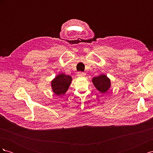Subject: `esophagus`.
<instances>
[{"mask_svg":"<svg viewBox=\"0 0 153 153\" xmlns=\"http://www.w3.org/2000/svg\"><path fill=\"white\" fill-rule=\"evenodd\" d=\"M78 76H85L86 74L84 72H78Z\"/></svg>","mask_w":153,"mask_h":153,"instance_id":"34e87169","label":"esophagus"}]
</instances>
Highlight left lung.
I'll use <instances>...</instances> for the list:
<instances>
[{
  "label": "left lung",
  "mask_w": 153,
  "mask_h": 153,
  "mask_svg": "<svg viewBox=\"0 0 153 153\" xmlns=\"http://www.w3.org/2000/svg\"><path fill=\"white\" fill-rule=\"evenodd\" d=\"M94 87L101 93H105L111 87V82L107 76L102 74L98 76L94 77L92 79Z\"/></svg>",
  "instance_id": "1"
}]
</instances>
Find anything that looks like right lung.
Returning a JSON list of instances; mask_svg holds the SVG:
<instances>
[{
  "label": "right lung",
  "mask_w": 153,
  "mask_h": 153,
  "mask_svg": "<svg viewBox=\"0 0 153 153\" xmlns=\"http://www.w3.org/2000/svg\"><path fill=\"white\" fill-rule=\"evenodd\" d=\"M72 82L71 76L61 73L57 75L51 81V87L53 93L61 96L66 93Z\"/></svg>",
  "instance_id": "obj_1"
}]
</instances>
